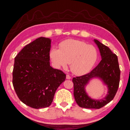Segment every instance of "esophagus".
I'll return each instance as SVG.
<instances>
[{"label":"esophagus","instance_id":"34e87169","mask_svg":"<svg viewBox=\"0 0 130 130\" xmlns=\"http://www.w3.org/2000/svg\"><path fill=\"white\" fill-rule=\"evenodd\" d=\"M66 78H67V79H70V76L69 75H67V76H66Z\"/></svg>","mask_w":130,"mask_h":130}]
</instances>
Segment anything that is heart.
Returning <instances> with one entry per match:
<instances>
[{"mask_svg": "<svg viewBox=\"0 0 130 130\" xmlns=\"http://www.w3.org/2000/svg\"><path fill=\"white\" fill-rule=\"evenodd\" d=\"M50 58L56 67L70 68L76 75H82L91 70L98 59V51L93 45L80 40L68 39L61 42L60 49L53 47Z\"/></svg>", "mask_w": 130, "mask_h": 130, "instance_id": "1", "label": "heart"}]
</instances>
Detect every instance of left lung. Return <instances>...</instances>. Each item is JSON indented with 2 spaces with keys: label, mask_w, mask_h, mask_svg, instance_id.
Returning <instances> with one entry per match:
<instances>
[{
  "label": "left lung",
  "mask_w": 130,
  "mask_h": 130,
  "mask_svg": "<svg viewBox=\"0 0 130 130\" xmlns=\"http://www.w3.org/2000/svg\"><path fill=\"white\" fill-rule=\"evenodd\" d=\"M93 41L99 48L101 60L90 73L73 78L74 96L76 103L81 108L100 109L110 102L115 96L119 87L121 72L117 55L98 40L94 39ZM95 78L101 80L107 87V93L103 99H93L86 91V87Z\"/></svg>",
  "instance_id": "8db88e82"
}]
</instances>
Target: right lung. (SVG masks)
Returning a JSON list of instances; mask_svg holds the SVG:
<instances>
[{"label": "right lung", "mask_w": 130, "mask_h": 130, "mask_svg": "<svg viewBox=\"0 0 130 130\" xmlns=\"http://www.w3.org/2000/svg\"><path fill=\"white\" fill-rule=\"evenodd\" d=\"M52 40L39 37L22 48L14 58L13 86L23 103L34 109L48 107L56 91L66 78L51 67Z\"/></svg>", "instance_id": "right-lung-1"}]
</instances>
